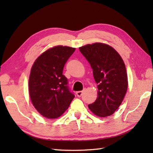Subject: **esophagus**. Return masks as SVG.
Wrapping results in <instances>:
<instances>
[{
	"mask_svg": "<svg viewBox=\"0 0 153 153\" xmlns=\"http://www.w3.org/2000/svg\"><path fill=\"white\" fill-rule=\"evenodd\" d=\"M76 94H77V97H81L82 95L83 94V91H78L76 92Z\"/></svg>",
	"mask_w": 153,
	"mask_h": 153,
	"instance_id": "obj_1",
	"label": "esophagus"
}]
</instances>
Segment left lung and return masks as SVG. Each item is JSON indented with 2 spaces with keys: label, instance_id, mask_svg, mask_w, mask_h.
Listing matches in <instances>:
<instances>
[{
  "label": "left lung",
  "instance_id": "obj_1",
  "mask_svg": "<svg viewBox=\"0 0 153 153\" xmlns=\"http://www.w3.org/2000/svg\"><path fill=\"white\" fill-rule=\"evenodd\" d=\"M88 61L98 84V97L88 108L99 117L111 115L122 102L128 89V76L122 58L105 44L94 43L79 48Z\"/></svg>",
  "mask_w": 153,
  "mask_h": 153
}]
</instances>
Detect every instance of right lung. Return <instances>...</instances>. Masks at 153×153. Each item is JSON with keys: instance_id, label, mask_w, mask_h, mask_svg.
<instances>
[{"instance_id": "right-lung-1", "label": "right lung", "mask_w": 153, "mask_h": 153, "mask_svg": "<svg viewBox=\"0 0 153 153\" xmlns=\"http://www.w3.org/2000/svg\"><path fill=\"white\" fill-rule=\"evenodd\" d=\"M76 48L57 46L38 56L31 69L29 92L33 105L44 117L57 118L75 97L63 74L67 61Z\"/></svg>"}]
</instances>
